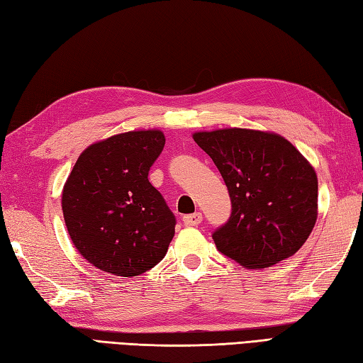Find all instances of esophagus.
I'll return each instance as SVG.
<instances>
[{
    "label": "esophagus",
    "instance_id": "34e87169",
    "mask_svg": "<svg viewBox=\"0 0 363 363\" xmlns=\"http://www.w3.org/2000/svg\"><path fill=\"white\" fill-rule=\"evenodd\" d=\"M184 225L186 226H198L199 223L203 221V213L201 212H195V213H190V215H184Z\"/></svg>",
    "mask_w": 363,
    "mask_h": 363
}]
</instances>
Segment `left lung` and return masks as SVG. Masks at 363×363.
Listing matches in <instances>:
<instances>
[{
  "mask_svg": "<svg viewBox=\"0 0 363 363\" xmlns=\"http://www.w3.org/2000/svg\"><path fill=\"white\" fill-rule=\"evenodd\" d=\"M194 140L217 165L233 203L228 223L212 234L218 251L245 268L293 256L318 215V179L309 160L267 130H201Z\"/></svg>",
  "mask_w": 363,
  "mask_h": 363,
  "instance_id": "1",
  "label": "left lung"
}]
</instances>
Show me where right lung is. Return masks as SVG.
Masks as SVG:
<instances>
[{"instance_id":"obj_1","label":"right lung","mask_w":363,"mask_h":363,"mask_svg":"<svg viewBox=\"0 0 363 363\" xmlns=\"http://www.w3.org/2000/svg\"><path fill=\"white\" fill-rule=\"evenodd\" d=\"M164 145L159 129L112 135L84 150L68 176L67 230L81 256L101 272L137 276L167 254L176 218L148 181Z\"/></svg>"}]
</instances>
